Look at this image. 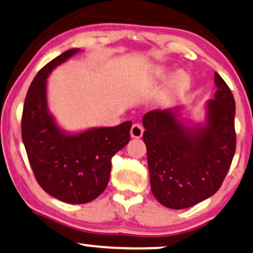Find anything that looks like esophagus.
Returning <instances> with one entry per match:
<instances>
[{
	"instance_id": "obj_1",
	"label": "esophagus",
	"mask_w": 253,
	"mask_h": 253,
	"mask_svg": "<svg viewBox=\"0 0 253 253\" xmlns=\"http://www.w3.org/2000/svg\"><path fill=\"white\" fill-rule=\"evenodd\" d=\"M142 133H144V127L140 124H133L130 127V136L132 138H141Z\"/></svg>"
}]
</instances>
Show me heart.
Returning a JSON list of instances; mask_svg holds the SVG:
<instances>
[{
  "label": "heart",
  "mask_w": 253,
  "mask_h": 253,
  "mask_svg": "<svg viewBox=\"0 0 253 253\" xmlns=\"http://www.w3.org/2000/svg\"><path fill=\"white\" fill-rule=\"evenodd\" d=\"M166 72L164 69H159L158 71V75L160 78L165 77ZM190 86V78L187 77L186 73L184 72H176L173 77L167 81L165 89H164L163 99L165 101H171V100L175 99L179 95H181L185 90Z\"/></svg>",
  "instance_id": "obj_1"
}]
</instances>
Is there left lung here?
<instances>
[{
  "label": "left lung",
  "instance_id": "left-lung-1",
  "mask_svg": "<svg viewBox=\"0 0 253 253\" xmlns=\"http://www.w3.org/2000/svg\"><path fill=\"white\" fill-rule=\"evenodd\" d=\"M217 90L208 102L204 127L186 128L173 109L144 115L151 190L169 209H187L217 192L236 152V103L223 78L214 73Z\"/></svg>",
  "mask_w": 253,
  "mask_h": 253
}]
</instances>
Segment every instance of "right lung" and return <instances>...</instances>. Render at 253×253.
I'll return each mask as SVG.
<instances>
[{
	"mask_svg": "<svg viewBox=\"0 0 253 253\" xmlns=\"http://www.w3.org/2000/svg\"><path fill=\"white\" fill-rule=\"evenodd\" d=\"M79 49L48 62L34 78L24 100L21 130L27 156L39 185L69 204L89 203L107 187L112 157L128 144L132 121L67 135L47 111V78Z\"/></svg>",
	"mask_w": 253,
	"mask_h": 253,
	"instance_id": "obj_1",
	"label": "right lung"
}]
</instances>
